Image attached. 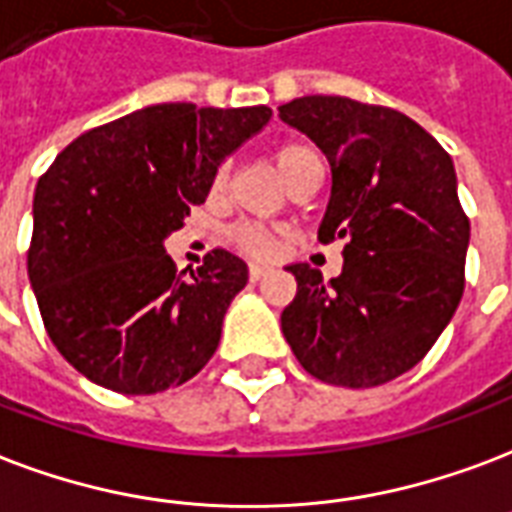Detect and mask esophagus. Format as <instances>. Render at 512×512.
I'll return each mask as SVG.
<instances>
[{"label": "esophagus", "mask_w": 512, "mask_h": 512, "mask_svg": "<svg viewBox=\"0 0 512 512\" xmlns=\"http://www.w3.org/2000/svg\"><path fill=\"white\" fill-rule=\"evenodd\" d=\"M265 273H268V268H265V265H257V263L249 265V279H252V282H260Z\"/></svg>", "instance_id": "1"}]
</instances>
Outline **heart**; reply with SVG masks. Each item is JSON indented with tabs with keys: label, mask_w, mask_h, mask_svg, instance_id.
<instances>
[{
	"label": "heart",
	"mask_w": 512,
	"mask_h": 512,
	"mask_svg": "<svg viewBox=\"0 0 512 512\" xmlns=\"http://www.w3.org/2000/svg\"><path fill=\"white\" fill-rule=\"evenodd\" d=\"M273 161H276V169L282 171V177L290 182V179L295 177V174H298L308 161H319V158H317V152L308 150V147H303V144H284V147L276 150ZM214 182H217V185L225 182V169L217 174ZM233 241H236L244 252L257 257L268 255V252L273 249L271 233H268L265 228H260V225H252V222H241V225H236V228H233Z\"/></svg>",
	"instance_id": "1"
}]
</instances>
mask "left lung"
<instances>
[{
	"instance_id": "8db88e82",
	"label": "left lung",
	"mask_w": 512,
	"mask_h": 512,
	"mask_svg": "<svg viewBox=\"0 0 512 512\" xmlns=\"http://www.w3.org/2000/svg\"><path fill=\"white\" fill-rule=\"evenodd\" d=\"M279 117L330 163L319 241L346 244L330 284L306 263L287 265L298 292L282 333L319 381L381 386L432 349L462 300L470 222L454 161L403 112L346 96H303Z\"/></svg>"
}]
</instances>
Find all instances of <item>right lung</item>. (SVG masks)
<instances>
[{
	"mask_svg": "<svg viewBox=\"0 0 512 512\" xmlns=\"http://www.w3.org/2000/svg\"><path fill=\"white\" fill-rule=\"evenodd\" d=\"M268 120V107L150 104L77 136L39 179L29 282L50 341L88 381L155 395L212 360L247 263L214 249L182 279L166 239Z\"/></svg>",
	"mask_w": 512,
	"mask_h": 512,
	"instance_id": "add662e5",
	"label": "right lung"
}]
</instances>
